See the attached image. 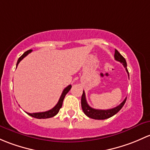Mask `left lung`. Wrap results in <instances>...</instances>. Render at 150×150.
Returning <instances> with one entry per match:
<instances>
[{
  "label": "left lung",
  "instance_id": "8db88e82",
  "mask_svg": "<svg viewBox=\"0 0 150 150\" xmlns=\"http://www.w3.org/2000/svg\"><path fill=\"white\" fill-rule=\"evenodd\" d=\"M114 58L115 60L121 62L123 66H124V68L126 69V72L128 73V76L129 77V71H128L127 69V64H126V59L123 58V56L120 54V52L117 50H115V54H114ZM126 101V98L124 99L123 102L118 105L117 107L113 108L112 109H108V110H98V109H95L91 108L90 106L88 105L87 102L86 100V96L85 93L83 91L82 96H81V108H82L83 111H84V114L88 116L89 118H92V119H96V120H104L107 119V118H110V117L113 116L114 115L117 113L118 111L121 110L123 106L124 105Z\"/></svg>",
  "mask_w": 150,
  "mask_h": 150
}]
</instances>
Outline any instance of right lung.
<instances>
[{"label": "right lung", "instance_id": "1", "mask_svg": "<svg viewBox=\"0 0 150 150\" xmlns=\"http://www.w3.org/2000/svg\"><path fill=\"white\" fill-rule=\"evenodd\" d=\"M32 52V50H29L27 51H26L18 59L17 61V64H16V67H17L18 64H19L20 61L24 58V57L27 56L29 53ZM71 85H69L68 86H66V88L64 89L63 91L62 94L61 95V98H60L59 100H58V103L56 104V105L55 106L54 108H52L51 110H49L45 111V112H34V113H29V112H27L28 115H30V116L33 117V118H38V119H45V118H52V117L55 116V115L58 114V112H59L60 109L62 107V105H63V101H64L65 96H66V94L69 92V90L71 89Z\"/></svg>", "mask_w": 150, "mask_h": 150}]
</instances>
